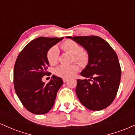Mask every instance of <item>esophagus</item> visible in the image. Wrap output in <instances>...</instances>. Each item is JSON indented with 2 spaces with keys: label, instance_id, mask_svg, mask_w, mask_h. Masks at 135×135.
<instances>
[{
  "label": "esophagus",
  "instance_id": "esophagus-1",
  "mask_svg": "<svg viewBox=\"0 0 135 135\" xmlns=\"http://www.w3.org/2000/svg\"><path fill=\"white\" fill-rule=\"evenodd\" d=\"M63 83H66V82L67 81V80H68V79L63 78Z\"/></svg>",
  "mask_w": 135,
  "mask_h": 135
}]
</instances>
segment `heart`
<instances>
[{
	"instance_id": "1",
	"label": "heart",
	"mask_w": 135,
	"mask_h": 135,
	"mask_svg": "<svg viewBox=\"0 0 135 135\" xmlns=\"http://www.w3.org/2000/svg\"><path fill=\"white\" fill-rule=\"evenodd\" d=\"M61 47L64 51L74 55V60L80 63L82 66H85L88 64L89 60L88 54L87 52L82 50L81 46L76 42L67 40L61 44ZM59 54L60 51L56 46H53L49 48L47 52V60L51 65H55L58 63ZM79 70V65L74 63L70 65H61L56 68L55 73L56 75L62 78H69L74 76Z\"/></svg>"
}]
</instances>
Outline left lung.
Segmentation results:
<instances>
[{
  "label": "left lung",
  "mask_w": 135,
  "mask_h": 135,
  "mask_svg": "<svg viewBox=\"0 0 135 135\" xmlns=\"http://www.w3.org/2000/svg\"><path fill=\"white\" fill-rule=\"evenodd\" d=\"M82 46L89 56L80 72L84 79H77L75 89L80 103L91 110H101L109 106L118 91L121 69L118 57L107 41L98 36L66 37Z\"/></svg>",
  "instance_id": "left-lung-1"
}]
</instances>
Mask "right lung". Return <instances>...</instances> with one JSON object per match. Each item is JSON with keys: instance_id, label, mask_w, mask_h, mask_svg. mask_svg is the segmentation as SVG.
Wrapping results in <instances>:
<instances>
[{"instance_id": "obj_1", "label": "right lung", "mask_w": 135, "mask_h": 135, "mask_svg": "<svg viewBox=\"0 0 135 135\" xmlns=\"http://www.w3.org/2000/svg\"><path fill=\"white\" fill-rule=\"evenodd\" d=\"M63 38H35L23 48L16 59L14 67L15 91L23 106L32 114L40 115L49 112L62 86V79L54 75L47 84L42 79L47 74V51Z\"/></svg>"}]
</instances>
